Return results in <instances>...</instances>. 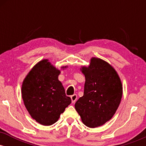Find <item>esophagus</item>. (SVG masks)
I'll use <instances>...</instances> for the list:
<instances>
[{"instance_id":"obj_1","label":"esophagus","mask_w":146,"mask_h":146,"mask_svg":"<svg viewBox=\"0 0 146 146\" xmlns=\"http://www.w3.org/2000/svg\"><path fill=\"white\" fill-rule=\"evenodd\" d=\"M71 100H72V103H75V102H76L77 99H78V96H77L76 94H74V95H71Z\"/></svg>"}]
</instances>
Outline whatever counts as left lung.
Returning <instances> with one entry per match:
<instances>
[{
  "label": "left lung",
  "instance_id": "obj_1",
  "mask_svg": "<svg viewBox=\"0 0 146 146\" xmlns=\"http://www.w3.org/2000/svg\"><path fill=\"white\" fill-rule=\"evenodd\" d=\"M85 76L84 95L75 104L82 121L97 128L108 121L121 102L123 87L116 70L105 60L93 57L88 66H81Z\"/></svg>",
  "mask_w": 146,
  "mask_h": 146
}]
</instances>
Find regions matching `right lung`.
<instances>
[{
	"instance_id": "add662e5",
	"label": "right lung",
	"mask_w": 146,
	"mask_h": 146,
	"mask_svg": "<svg viewBox=\"0 0 146 146\" xmlns=\"http://www.w3.org/2000/svg\"><path fill=\"white\" fill-rule=\"evenodd\" d=\"M67 67L61 66V70ZM60 73L48 59H43L33 66L22 84V98L25 107L31 117L41 125L56 123L71 103L58 80Z\"/></svg>"
}]
</instances>
